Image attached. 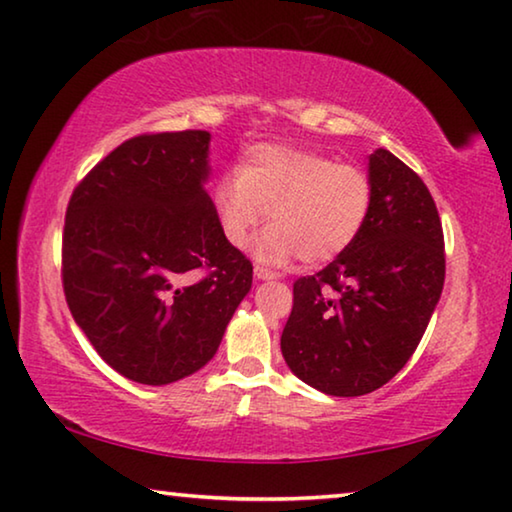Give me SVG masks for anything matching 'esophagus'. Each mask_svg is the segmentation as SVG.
<instances>
[{"label": "esophagus", "mask_w": 512, "mask_h": 512, "mask_svg": "<svg viewBox=\"0 0 512 512\" xmlns=\"http://www.w3.org/2000/svg\"><path fill=\"white\" fill-rule=\"evenodd\" d=\"M255 275H257V280H275V278H278V273L266 269V266H259V264L255 266Z\"/></svg>", "instance_id": "esophagus-1"}]
</instances>
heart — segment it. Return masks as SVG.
<instances>
[{"label": "heart", "mask_w": 512, "mask_h": 512, "mask_svg": "<svg viewBox=\"0 0 512 512\" xmlns=\"http://www.w3.org/2000/svg\"><path fill=\"white\" fill-rule=\"evenodd\" d=\"M212 202L223 239L246 248L264 221L269 232L259 255L273 264L298 259L323 264L360 237L373 207V182L355 164L328 154L255 145L243 154L237 175L216 182Z\"/></svg>", "instance_id": "b5f03b06"}]
</instances>
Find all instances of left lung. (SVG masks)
<instances>
[{
  "mask_svg": "<svg viewBox=\"0 0 512 512\" xmlns=\"http://www.w3.org/2000/svg\"><path fill=\"white\" fill-rule=\"evenodd\" d=\"M373 207L360 237L294 282L280 346L289 369L330 396L383 387L412 358L444 287V232L421 177L389 150L369 157Z\"/></svg>",
  "mask_w": 512,
  "mask_h": 512,
  "instance_id": "left-lung-1",
  "label": "left lung"
}]
</instances>
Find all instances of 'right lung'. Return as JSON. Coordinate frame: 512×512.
Returning <instances> with one entry per match:
<instances>
[{"instance_id":"add662e5","label":"right lung","mask_w":512,"mask_h":512,"mask_svg":"<svg viewBox=\"0 0 512 512\" xmlns=\"http://www.w3.org/2000/svg\"><path fill=\"white\" fill-rule=\"evenodd\" d=\"M209 134H139L72 191L61 280L77 326L120 376L168 385L214 358L253 285L205 182Z\"/></svg>"}]
</instances>
